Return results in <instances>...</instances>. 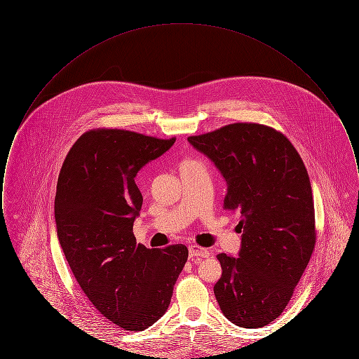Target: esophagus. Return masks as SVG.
I'll return each instance as SVG.
<instances>
[{"label":"esophagus","mask_w":359,"mask_h":359,"mask_svg":"<svg viewBox=\"0 0 359 359\" xmlns=\"http://www.w3.org/2000/svg\"><path fill=\"white\" fill-rule=\"evenodd\" d=\"M188 250H189V257H192V258H195V257L207 258V257L210 256L208 250H205V249L201 248V246H196V245H191V246L188 248Z\"/></svg>","instance_id":"34e87169"}]
</instances>
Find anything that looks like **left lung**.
<instances>
[{
	"mask_svg": "<svg viewBox=\"0 0 359 359\" xmlns=\"http://www.w3.org/2000/svg\"><path fill=\"white\" fill-rule=\"evenodd\" d=\"M187 140L221 172L224 208L241 215L238 257L217 256V302L236 325H269L290 303L315 248L304 163L287 137L259 123H231Z\"/></svg>",
	"mask_w": 359,
	"mask_h": 359,
	"instance_id": "1",
	"label": "left lung"
}]
</instances>
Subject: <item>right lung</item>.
I'll return each mask as SVG.
<instances>
[{"instance_id":"obj_1","label":"right lung","mask_w":359,"mask_h":359,"mask_svg":"<svg viewBox=\"0 0 359 359\" xmlns=\"http://www.w3.org/2000/svg\"><path fill=\"white\" fill-rule=\"evenodd\" d=\"M175 141L90 130L59 173L55 222L63 253L91 304L126 331L145 330L165 313L187 261L184 245L147 249L133 234L142 205L137 173Z\"/></svg>"}]
</instances>
